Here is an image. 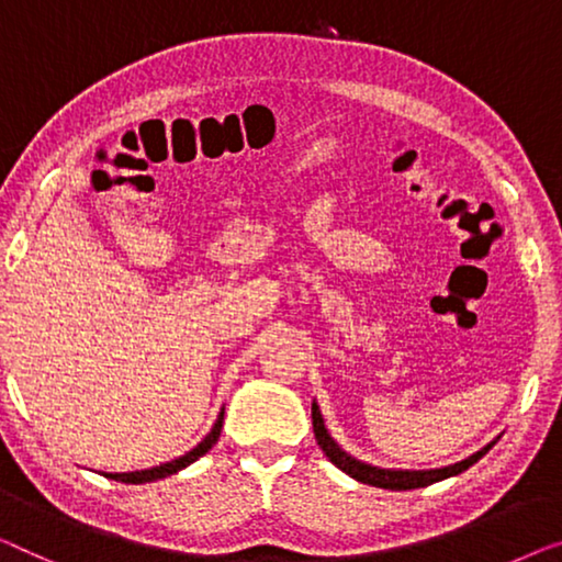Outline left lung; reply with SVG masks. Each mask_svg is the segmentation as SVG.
I'll return each mask as SVG.
<instances>
[{
    "instance_id": "obj_1",
    "label": "left lung",
    "mask_w": 562,
    "mask_h": 562,
    "mask_svg": "<svg viewBox=\"0 0 562 562\" xmlns=\"http://www.w3.org/2000/svg\"><path fill=\"white\" fill-rule=\"evenodd\" d=\"M313 432H315V440H318L321 450L328 456L330 463L338 465V469H341L344 473H349L351 479L361 481V484H369V486H376V488H392V492H407V488H420V486L436 484V481H442V479L458 476V473H463L465 469H469V465L476 463L479 458H484L488 450L496 446V440H499V438H494L492 442H486L484 448L476 450L473 456L463 458V461H458V463L442 465V469L394 471V469H379V465L363 463V461H359V458L346 453V450L338 446L334 438H330L326 425H323V415H321L318 402H313Z\"/></svg>"
}]
</instances>
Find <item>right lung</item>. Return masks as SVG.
Here are the masks:
<instances>
[{
    "instance_id": "add662e5",
    "label": "right lung",
    "mask_w": 562,
    "mask_h": 562,
    "mask_svg": "<svg viewBox=\"0 0 562 562\" xmlns=\"http://www.w3.org/2000/svg\"><path fill=\"white\" fill-rule=\"evenodd\" d=\"M221 428H224V409H221L216 423H213V428L209 436H205L199 446L193 450H188L186 456L176 458V461H168V463H160V465H153V469H145V471H132V473H104L106 479H114V481H122V484H147V481H157V479H165V476H172V473L183 471L186 465H191L193 461H199L201 456L209 453V450L216 446V440L221 436Z\"/></svg>"
}]
</instances>
